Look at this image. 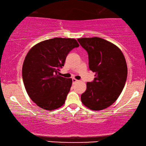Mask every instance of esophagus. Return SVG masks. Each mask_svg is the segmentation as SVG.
Listing matches in <instances>:
<instances>
[{
	"label": "esophagus",
	"mask_w": 146,
	"mask_h": 146,
	"mask_svg": "<svg viewBox=\"0 0 146 146\" xmlns=\"http://www.w3.org/2000/svg\"><path fill=\"white\" fill-rule=\"evenodd\" d=\"M77 81H78V80H76V78H72V82H73V84L75 83V82H76Z\"/></svg>",
	"instance_id": "obj_1"
}]
</instances>
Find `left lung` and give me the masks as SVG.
Returning a JSON list of instances; mask_svg holds the SVG:
<instances>
[{
	"instance_id": "8db88e82",
	"label": "left lung",
	"mask_w": 146,
	"mask_h": 146,
	"mask_svg": "<svg viewBox=\"0 0 146 146\" xmlns=\"http://www.w3.org/2000/svg\"><path fill=\"white\" fill-rule=\"evenodd\" d=\"M78 41L88 54L90 70L96 73L94 81L86 83L82 102L92 110L107 108L117 99L126 82L124 56L118 47L101 38H82Z\"/></svg>"
}]
</instances>
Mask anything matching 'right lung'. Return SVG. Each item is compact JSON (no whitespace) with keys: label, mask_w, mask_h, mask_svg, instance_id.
I'll use <instances>...</instances> for the list:
<instances>
[{"label":"right lung","mask_w":146,"mask_h":146,"mask_svg":"<svg viewBox=\"0 0 146 146\" xmlns=\"http://www.w3.org/2000/svg\"><path fill=\"white\" fill-rule=\"evenodd\" d=\"M78 46L74 38H55L36 44L29 51L23 79L28 95L38 106L52 111L65 103L72 80L60 76V68L70 52Z\"/></svg>","instance_id":"right-lung-1"}]
</instances>
